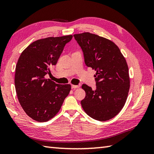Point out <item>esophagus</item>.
<instances>
[{
    "mask_svg": "<svg viewBox=\"0 0 154 154\" xmlns=\"http://www.w3.org/2000/svg\"><path fill=\"white\" fill-rule=\"evenodd\" d=\"M80 86L79 85H71V88L72 89H78V88H79Z\"/></svg>",
    "mask_w": 154,
    "mask_h": 154,
    "instance_id": "obj_1",
    "label": "esophagus"
}]
</instances>
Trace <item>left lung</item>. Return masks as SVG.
<instances>
[{
    "mask_svg": "<svg viewBox=\"0 0 154 154\" xmlns=\"http://www.w3.org/2000/svg\"><path fill=\"white\" fill-rule=\"evenodd\" d=\"M73 36L82 49L86 65L97 71L95 90L82 85L86 95L81 106L93 119L109 120L122 109L128 94L130 81L126 61L119 48L109 39L89 32Z\"/></svg>",
    "mask_w": 154,
    "mask_h": 154,
    "instance_id": "1",
    "label": "left lung"
}]
</instances>
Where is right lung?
Segmentation results:
<instances>
[{
    "label": "right lung",
    "instance_id": "obj_1",
    "mask_svg": "<svg viewBox=\"0 0 154 154\" xmlns=\"http://www.w3.org/2000/svg\"><path fill=\"white\" fill-rule=\"evenodd\" d=\"M72 35L48 37L32 42L22 52L16 65L14 84L23 110L37 122H47L60 111L71 85H60L45 75L57 64Z\"/></svg>",
    "mask_w": 154,
    "mask_h": 154
}]
</instances>
